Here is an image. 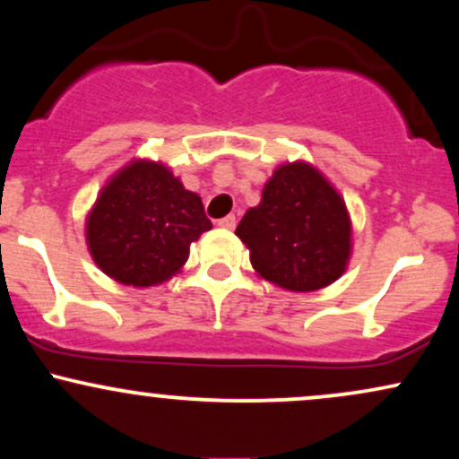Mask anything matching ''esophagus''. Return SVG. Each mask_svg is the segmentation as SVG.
<instances>
[{
	"label": "esophagus",
	"mask_w": 459,
	"mask_h": 459,
	"mask_svg": "<svg viewBox=\"0 0 459 459\" xmlns=\"http://www.w3.org/2000/svg\"><path fill=\"white\" fill-rule=\"evenodd\" d=\"M218 226H222V229H226V230H233L237 226V218L235 215H226V218L218 220Z\"/></svg>",
	"instance_id": "obj_1"
}]
</instances>
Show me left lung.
<instances>
[{"instance_id":"left-lung-1","label":"left lung","mask_w":459,"mask_h":459,"mask_svg":"<svg viewBox=\"0 0 459 459\" xmlns=\"http://www.w3.org/2000/svg\"><path fill=\"white\" fill-rule=\"evenodd\" d=\"M235 235L261 278L296 293L339 281L351 256L343 196L313 163L299 160L273 170L261 203L247 209Z\"/></svg>"}]
</instances>
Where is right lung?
<instances>
[{
	"mask_svg": "<svg viewBox=\"0 0 459 459\" xmlns=\"http://www.w3.org/2000/svg\"><path fill=\"white\" fill-rule=\"evenodd\" d=\"M212 220L198 194L161 161L131 160L108 178L86 215V244L103 273L120 284L155 287L189 259Z\"/></svg>",
	"mask_w": 459,
	"mask_h": 459,
	"instance_id": "right-lung-1",
	"label": "right lung"
}]
</instances>
